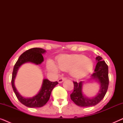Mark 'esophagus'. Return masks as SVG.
Segmentation results:
<instances>
[{
  "label": "esophagus",
  "instance_id": "1",
  "mask_svg": "<svg viewBox=\"0 0 123 123\" xmlns=\"http://www.w3.org/2000/svg\"><path fill=\"white\" fill-rule=\"evenodd\" d=\"M66 80V78H65V77H61V78H59L58 80V82H59V83H61L63 82L64 80Z\"/></svg>",
  "mask_w": 123,
  "mask_h": 123
}]
</instances>
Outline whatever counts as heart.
I'll use <instances>...</instances> for the list:
<instances>
[{"mask_svg":"<svg viewBox=\"0 0 123 123\" xmlns=\"http://www.w3.org/2000/svg\"><path fill=\"white\" fill-rule=\"evenodd\" d=\"M57 65L50 60L47 62V68L49 70L58 73L59 69L69 70L70 75L74 78H80L90 73L93 69L92 60L83 55H63L57 60Z\"/></svg>","mask_w":123,"mask_h":123,"instance_id":"b5f03b06","label":"heart"}]
</instances>
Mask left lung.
Returning a JSON list of instances; mask_svg holds the SVG:
<instances>
[{"label": "left lung", "mask_w": 123, "mask_h": 123, "mask_svg": "<svg viewBox=\"0 0 123 123\" xmlns=\"http://www.w3.org/2000/svg\"><path fill=\"white\" fill-rule=\"evenodd\" d=\"M97 63L96 65L94 73L91 75V80H95L100 84V88L95 97H86L82 92L83 81L79 83L74 82V90L70 95V98L77 105L81 107L93 106L98 104L106 93L109 86V70L108 66L105 61H102V58L100 56L96 58Z\"/></svg>", "instance_id": "obj_1"}]
</instances>
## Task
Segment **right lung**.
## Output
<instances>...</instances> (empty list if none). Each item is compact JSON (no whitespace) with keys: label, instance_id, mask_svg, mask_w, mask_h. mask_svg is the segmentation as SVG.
Returning a JSON list of instances; mask_svg holds the SVG:
<instances>
[{"label":"right lung","instance_id":"obj_1","mask_svg":"<svg viewBox=\"0 0 123 123\" xmlns=\"http://www.w3.org/2000/svg\"><path fill=\"white\" fill-rule=\"evenodd\" d=\"M45 52L46 50L39 48L30 49L24 52L19 57L13 68L12 86L18 100L27 107H40L44 106L49 100L52 90L58 84V82L56 81L51 82L47 79H44L39 92L31 98H26L22 96L15 87L14 80L19 67L26 63H32L36 65L40 64L43 61V54Z\"/></svg>","mask_w":123,"mask_h":123}]
</instances>
